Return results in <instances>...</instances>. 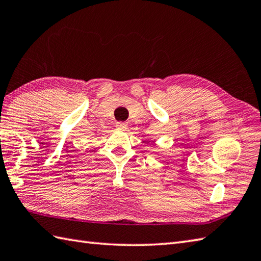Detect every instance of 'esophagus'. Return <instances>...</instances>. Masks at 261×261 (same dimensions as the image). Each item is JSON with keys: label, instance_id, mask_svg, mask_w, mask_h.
<instances>
[{"label": "esophagus", "instance_id": "esophagus-1", "mask_svg": "<svg viewBox=\"0 0 261 261\" xmlns=\"http://www.w3.org/2000/svg\"><path fill=\"white\" fill-rule=\"evenodd\" d=\"M116 126L118 130H121V131H125L126 129H128V124H126L125 122H118Z\"/></svg>", "mask_w": 261, "mask_h": 261}]
</instances>
